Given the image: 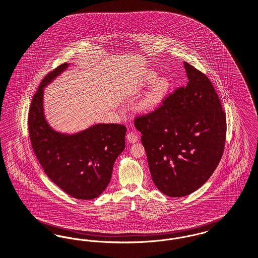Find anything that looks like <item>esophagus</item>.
I'll return each mask as SVG.
<instances>
[{"label":"esophagus","mask_w":258,"mask_h":258,"mask_svg":"<svg viewBox=\"0 0 258 258\" xmlns=\"http://www.w3.org/2000/svg\"><path fill=\"white\" fill-rule=\"evenodd\" d=\"M126 139L127 141H130L131 143H135L138 140V137H137V134L135 132H130L126 136Z\"/></svg>","instance_id":"obj_1"}]
</instances>
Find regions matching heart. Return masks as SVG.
Returning <instances> with one entry per match:
<instances>
[{"label": "heart", "instance_id": "obj_1", "mask_svg": "<svg viewBox=\"0 0 258 258\" xmlns=\"http://www.w3.org/2000/svg\"><path fill=\"white\" fill-rule=\"evenodd\" d=\"M157 78V75L154 73H150L147 79L145 80L143 86H147L153 83ZM169 88V84L167 80L162 78L157 80L148 90V91L144 94L143 98L140 101V109L144 113H151L153 111L157 110L160 105L162 104L163 100L165 99L167 95V91Z\"/></svg>", "mask_w": 258, "mask_h": 258}]
</instances>
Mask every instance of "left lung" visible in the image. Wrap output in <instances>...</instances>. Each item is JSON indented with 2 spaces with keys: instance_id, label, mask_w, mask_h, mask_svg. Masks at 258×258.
Instances as JSON below:
<instances>
[{
  "instance_id": "obj_1",
  "label": "left lung",
  "mask_w": 258,
  "mask_h": 258,
  "mask_svg": "<svg viewBox=\"0 0 258 258\" xmlns=\"http://www.w3.org/2000/svg\"><path fill=\"white\" fill-rule=\"evenodd\" d=\"M186 87L136 117L152 179L169 197L187 196L211 177L224 152L226 114L210 79L184 62Z\"/></svg>"
}]
</instances>
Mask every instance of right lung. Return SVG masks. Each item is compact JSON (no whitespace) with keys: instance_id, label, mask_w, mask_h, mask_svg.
Wrapping results in <instances>:
<instances>
[{"instance_id":"obj_1","label":"right lung","mask_w":258,"mask_h":258,"mask_svg":"<svg viewBox=\"0 0 258 258\" xmlns=\"http://www.w3.org/2000/svg\"><path fill=\"white\" fill-rule=\"evenodd\" d=\"M67 67L63 63L49 72L33 96L28 114L31 145L51 181L71 197L91 200L110 182L114 163L125 146L126 127L97 123L68 136L49 126L44 115V88Z\"/></svg>"}]
</instances>
